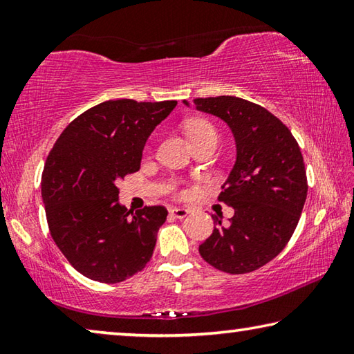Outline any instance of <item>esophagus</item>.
I'll use <instances>...</instances> for the list:
<instances>
[{
    "instance_id": "1",
    "label": "esophagus",
    "mask_w": 354,
    "mask_h": 354,
    "mask_svg": "<svg viewBox=\"0 0 354 354\" xmlns=\"http://www.w3.org/2000/svg\"><path fill=\"white\" fill-rule=\"evenodd\" d=\"M170 215H173V217H176V218H184V217H187V215H189V211H187V209H184V207H171Z\"/></svg>"
}]
</instances>
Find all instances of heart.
Instances as JSON below:
<instances>
[{"label": "heart", "instance_id": "1", "mask_svg": "<svg viewBox=\"0 0 354 354\" xmlns=\"http://www.w3.org/2000/svg\"><path fill=\"white\" fill-rule=\"evenodd\" d=\"M185 129H187V134L194 145H198L200 142L207 139H218L217 129H215V127L209 120L205 118L190 120L185 124ZM181 195H184V192H181Z\"/></svg>", "mask_w": 354, "mask_h": 354}]
</instances>
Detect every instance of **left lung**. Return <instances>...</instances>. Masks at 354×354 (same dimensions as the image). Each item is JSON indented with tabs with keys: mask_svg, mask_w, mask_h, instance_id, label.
<instances>
[{
	"mask_svg": "<svg viewBox=\"0 0 354 354\" xmlns=\"http://www.w3.org/2000/svg\"><path fill=\"white\" fill-rule=\"evenodd\" d=\"M187 104V101H184ZM196 109L227 123L237 159L218 201L234 207L230 226L217 215L200 254L220 272L257 270L290 241L308 195V178L290 129L262 107L237 97L195 98Z\"/></svg>",
	"mask_w": 354,
	"mask_h": 354,
	"instance_id": "1",
	"label": "left lung"
}]
</instances>
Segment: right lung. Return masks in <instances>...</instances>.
Instances as JSON below:
<instances>
[{"label": "right lung", "mask_w": 354, "mask_h": 354, "mask_svg": "<svg viewBox=\"0 0 354 354\" xmlns=\"http://www.w3.org/2000/svg\"><path fill=\"white\" fill-rule=\"evenodd\" d=\"M176 101L109 100L77 115L59 136L41 173L48 227L62 254L88 279L115 284L151 259L164 206L128 211L120 179L139 171L142 149Z\"/></svg>", "instance_id": "1"}]
</instances>
